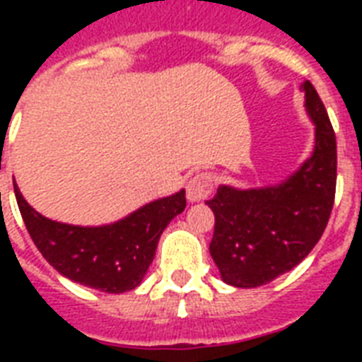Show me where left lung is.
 Listing matches in <instances>:
<instances>
[{"label":"left lung","instance_id":"left-lung-1","mask_svg":"<svg viewBox=\"0 0 362 362\" xmlns=\"http://www.w3.org/2000/svg\"><path fill=\"white\" fill-rule=\"evenodd\" d=\"M14 195L25 229L42 257L64 278L105 293H125L141 286L161 233L186 209V192L180 189L110 223L71 226L37 212L16 180Z\"/></svg>","mask_w":362,"mask_h":362}]
</instances>
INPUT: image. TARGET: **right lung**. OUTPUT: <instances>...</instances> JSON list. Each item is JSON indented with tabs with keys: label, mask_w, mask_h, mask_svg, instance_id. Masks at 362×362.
Masks as SVG:
<instances>
[{
	"label": "right lung",
	"mask_w": 362,
	"mask_h": 362,
	"mask_svg": "<svg viewBox=\"0 0 362 362\" xmlns=\"http://www.w3.org/2000/svg\"><path fill=\"white\" fill-rule=\"evenodd\" d=\"M304 109L315 127L314 150L298 170L276 186L221 184L204 201L214 212L210 255L221 280L257 287L295 269L325 229L337 187V139L320 95L303 84Z\"/></svg>",
	"instance_id": "add662e5"
}]
</instances>
